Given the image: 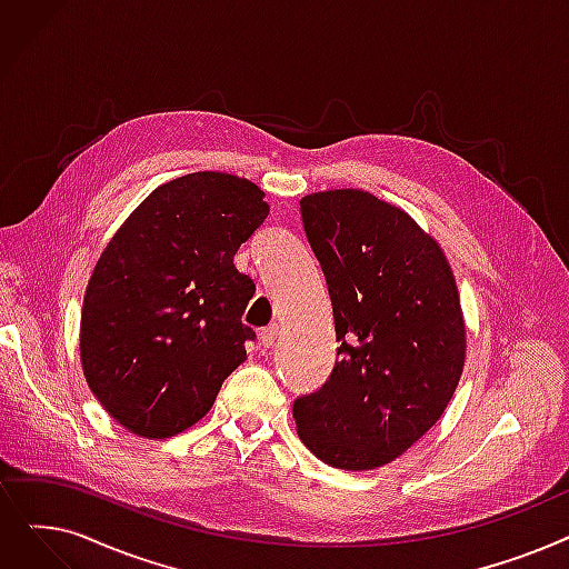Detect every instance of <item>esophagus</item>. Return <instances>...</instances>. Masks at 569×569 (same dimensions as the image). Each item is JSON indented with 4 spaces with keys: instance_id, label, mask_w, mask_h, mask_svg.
<instances>
[{
    "instance_id": "34e87169",
    "label": "esophagus",
    "mask_w": 569,
    "mask_h": 569,
    "mask_svg": "<svg viewBox=\"0 0 569 569\" xmlns=\"http://www.w3.org/2000/svg\"><path fill=\"white\" fill-rule=\"evenodd\" d=\"M277 335H279V326H269L260 332V343L264 346V349H271V346L277 343Z\"/></svg>"
}]
</instances>
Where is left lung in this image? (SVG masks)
<instances>
[{"mask_svg": "<svg viewBox=\"0 0 569 569\" xmlns=\"http://www.w3.org/2000/svg\"><path fill=\"white\" fill-rule=\"evenodd\" d=\"M302 223L332 302L337 362L292 405L305 447L346 472L402 456L447 411L467 330L439 241L377 194H305Z\"/></svg>", "mask_w": 569, "mask_h": 569, "instance_id": "8db88e82", "label": "left lung"}]
</instances>
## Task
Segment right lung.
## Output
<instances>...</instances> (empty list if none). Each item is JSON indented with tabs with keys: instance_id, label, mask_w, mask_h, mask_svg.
I'll use <instances>...</instances> for the list:
<instances>
[{
	"instance_id": "right-lung-1",
	"label": "right lung",
	"mask_w": 569,
	"mask_h": 569,
	"mask_svg": "<svg viewBox=\"0 0 569 569\" xmlns=\"http://www.w3.org/2000/svg\"><path fill=\"white\" fill-rule=\"evenodd\" d=\"M269 216L264 192L223 171L158 186L97 260L81 311V367L107 413L146 439L174 437L213 407L256 332V283L234 253Z\"/></svg>"
}]
</instances>
